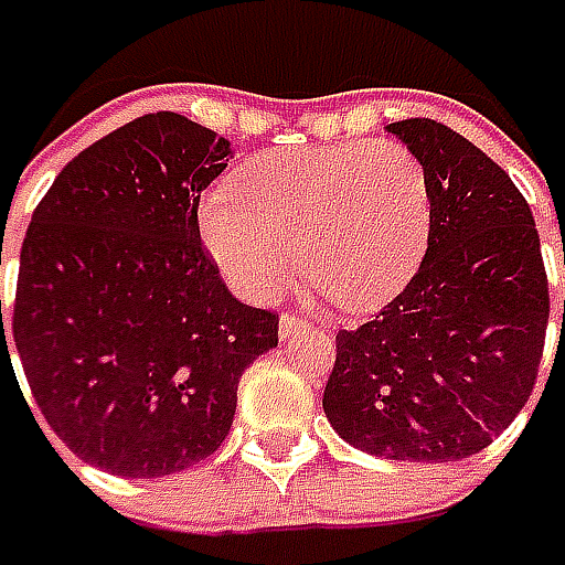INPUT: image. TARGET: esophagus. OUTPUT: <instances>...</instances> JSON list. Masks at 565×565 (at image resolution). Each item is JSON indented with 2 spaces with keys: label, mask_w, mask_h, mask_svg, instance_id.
<instances>
[{
  "label": "esophagus",
  "mask_w": 565,
  "mask_h": 565,
  "mask_svg": "<svg viewBox=\"0 0 565 565\" xmlns=\"http://www.w3.org/2000/svg\"><path fill=\"white\" fill-rule=\"evenodd\" d=\"M311 323L302 321L299 315H290V311H284L281 321H278V337H281V342H287V339L299 337V333H306Z\"/></svg>",
  "instance_id": "obj_1"
}]
</instances>
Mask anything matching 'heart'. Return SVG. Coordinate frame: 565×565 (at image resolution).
Here are the masks:
<instances>
[{"instance_id":"heart-1","label":"heart","mask_w":565,"mask_h":565,"mask_svg":"<svg viewBox=\"0 0 565 565\" xmlns=\"http://www.w3.org/2000/svg\"><path fill=\"white\" fill-rule=\"evenodd\" d=\"M428 228V173L397 140L278 149L199 204L201 242L244 296L281 294L302 254L306 275L349 311L404 290Z\"/></svg>"}]
</instances>
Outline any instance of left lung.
<instances>
[{
    "mask_svg": "<svg viewBox=\"0 0 565 565\" xmlns=\"http://www.w3.org/2000/svg\"><path fill=\"white\" fill-rule=\"evenodd\" d=\"M388 131L428 173V250L373 321L337 333L323 413L370 456L459 461L535 388L551 315L542 242L520 189L471 140L434 118Z\"/></svg>",
    "mask_w": 565,
    "mask_h": 565,
    "instance_id": "8db88e82",
    "label": "left lung"
}]
</instances>
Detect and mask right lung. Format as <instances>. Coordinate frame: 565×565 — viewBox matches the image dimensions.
I'll list each match as a JSON object with an SVG mask.
<instances>
[{"label": "right lung", "instance_id": "right-lung-1", "mask_svg": "<svg viewBox=\"0 0 565 565\" xmlns=\"http://www.w3.org/2000/svg\"><path fill=\"white\" fill-rule=\"evenodd\" d=\"M228 156L186 116L134 118L57 173L26 228L8 327L23 376L51 431L109 475L216 452L238 379L278 345L275 311L228 294L201 244V192Z\"/></svg>", "mask_w": 565, "mask_h": 565}]
</instances>
